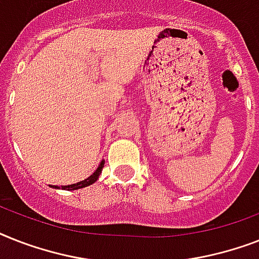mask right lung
<instances>
[{
  "label": "right lung",
  "mask_w": 259,
  "mask_h": 259,
  "mask_svg": "<svg viewBox=\"0 0 259 259\" xmlns=\"http://www.w3.org/2000/svg\"><path fill=\"white\" fill-rule=\"evenodd\" d=\"M104 163L105 161H101V163L98 165V167H97V170L94 171L90 177H88L86 180L81 181V182H77V184H73V185H68V186H61V188L64 189V190H77V189H82V188H86V186H89V185L94 184L97 180H98V177H100L101 171H102V167H104ZM53 188L56 189H60L58 186H53Z\"/></svg>",
  "instance_id": "add662e5"
}]
</instances>
